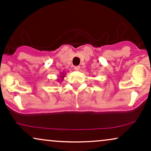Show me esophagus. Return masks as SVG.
I'll return each instance as SVG.
<instances>
[{
	"label": "esophagus",
	"instance_id": "esophagus-1",
	"mask_svg": "<svg viewBox=\"0 0 151 151\" xmlns=\"http://www.w3.org/2000/svg\"><path fill=\"white\" fill-rule=\"evenodd\" d=\"M80 68H81V67H80L79 65H77V66H74V70H78L79 69H80Z\"/></svg>",
	"mask_w": 151,
	"mask_h": 151
}]
</instances>
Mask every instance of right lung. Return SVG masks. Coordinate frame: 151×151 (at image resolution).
<instances>
[{
  "mask_svg": "<svg viewBox=\"0 0 151 151\" xmlns=\"http://www.w3.org/2000/svg\"><path fill=\"white\" fill-rule=\"evenodd\" d=\"M65 75H66V73H64V71H63V73H62V72L60 73L59 76H58V78H57L58 82H60V83L62 82V81H63V78H65Z\"/></svg>",
  "mask_w": 151,
  "mask_h": 151,
  "instance_id": "add662e5",
  "label": "right lung"
}]
</instances>
